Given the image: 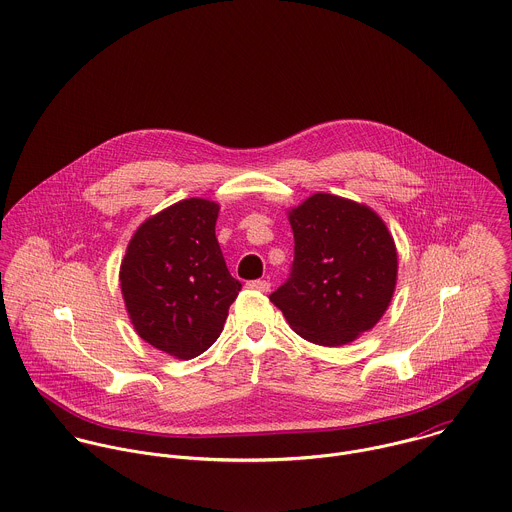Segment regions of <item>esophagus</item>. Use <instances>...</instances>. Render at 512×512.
<instances>
[{"instance_id":"34e87169","label":"esophagus","mask_w":512,"mask_h":512,"mask_svg":"<svg viewBox=\"0 0 512 512\" xmlns=\"http://www.w3.org/2000/svg\"><path fill=\"white\" fill-rule=\"evenodd\" d=\"M250 290H256V292H268L270 290V282L266 280H252L246 284Z\"/></svg>"}]
</instances>
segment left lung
<instances>
[{
    "label": "left lung",
    "instance_id": "8db88e82",
    "mask_svg": "<svg viewBox=\"0 0 512 512\" xmlns=\"http://www.w3.org/2000/svg\"><path fill=\"white\" fill-rule=\"evenodd\" d=\"M292 274L270 300L304 340L340 347L371 330L391 304L397 248L381 216L355 200L316 192L288 210Z\"/></svg>",
    "mask_w": 512,
    "mask_h": 512
}]
</instances>
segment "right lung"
<instances>
[{
    "label": "right lung",
    "mask_w": 512,
    "mask_h": 512,
    "mask_svg": "<svg viewBox=\"0 0 512 512\" xmlns=\"http://www.w3.org/2000/svg\"><path fill=\"white\" fill-rule=\"evenodd\" d=\"M220 206L186 198L133 234L119 282L135 332L176 359H192L222 334L242 284L230 276L214 234Z\"/></svg>",
    "instance_id": "add662e5"
}]
</instances>
